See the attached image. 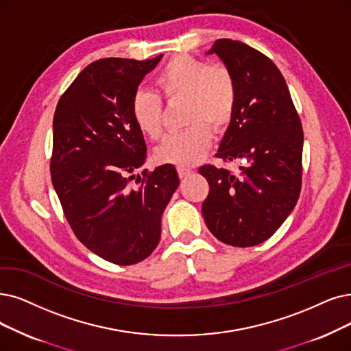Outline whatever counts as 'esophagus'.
Instances as JSON below:
<instances>
[{
    "label": "esophagus",
    "mask_w": 351,
    "mask_h": 351,
    "mask_svg": "<svg viewBox=\"0 0 351 351\" xmlns=\"http://www.w3.org/2000/svg\"><path fill=\"white\" fill-rule=\"evenodd\" d=\"M177 173H178V176H180V178H184V177H187L190 173H191V170L190 168H187V167H177Z\"/></svg>",
    "instance_id": "esophagus-1"
}]
</instances>
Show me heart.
Masks as SVG:
<instances>
[{
	"instance_id": "obj_1",
	"label": "heart",
	"mask_w": 351,
	"mask_h": 351,
	"mask_svg": "<svg viewBox=\"0 0 351 351\" xmlns=\"http://www.w3.org/2000/svg\"><path fill=\"white\" fill-rule=\"evenodd\" d=\"M167 101L184 99L189 128L168 134L156 148V160L162 164L191 165L200 161L212 144L215 131L226 128L237 104V85L233 73L223 64L189 54H178L168 62L156 79ZM131 115L144 135L151 139L162 132L161 97L147 89H138L131 97Z\"/></svg>"
}]
</instances>
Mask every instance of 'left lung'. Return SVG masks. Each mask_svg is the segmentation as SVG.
Here are the masks:
<instances>
[{
  "instance_id": "left-lung-1",
  "label": "left lung",
  "mask_w": 351,
  "mask_h": 351,
  "mask_svg": "<svg viewBox=\"0 0 351 351\" xmlns=\"http://www.w3.org/2000/svg\"><path fill=\"white\" fill-rule=\"evenodd\" d=\"M216 53L234 76L237 104L217 156L242 161L230 173L203 165L210 186L202 212L208 230L237 247L265 242L295 207L302 177L304 132L287 82L261 51L230 38H219Z\"/></svg>"
}]
</instances>
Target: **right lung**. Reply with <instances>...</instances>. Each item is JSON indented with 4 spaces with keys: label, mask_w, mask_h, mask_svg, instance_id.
I'll return each mask as SVG.
<instances>
[{
    "label": "right lung",
    "mask_w": 351,
    "mask_h": 351,
    "mask_svg": "<svg viewBox=\"0 0 351 351\" xmlns=\"http://www.w3.org/2000/svg\"><path fill=\"white\" fill-rule=\"evenodd\" d=\"M108 58L90 63L62 95L53 118L51 183L77 239L117 265L148 258L161 237V216L177 190L176 167L136 180L147 158L131 97L160 63Z\"/></svg>",
    "instance_id": "right-lung-1"
}]
</instances>
